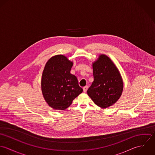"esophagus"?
I'll return each instance as SVG.
<instances>
[{
  "instance_id": "34e87169",
  "label": "esophagus",
  "mask_w": 155,
  "mask_h": 155,
  "mask_svg": "<svg viewBox=\"0 0 155 155\" xmlns=\"http://www.w3.org/2000/svg\"><path fill=\"white\" fill-rule=\"evenodd\" d=\"M88 88V86H85V87H84V88H83V90H84V92H87V89Z\"/></svg>"
}]
</instances>
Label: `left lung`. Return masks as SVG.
<instances>
[{
    "instance_id": "left-lung-1",
    "label": "left lung",
    "mask_w": 155,
    "mask_h": 155,
    "mask_svg": "<svg viewBox=\"0 0 155 155\" xmlns=\"http://www.w3.org/2000/svg\"><path fill=\"white\" fill-rule=\"evenodd\" d=\"M94 82L87 94L94 103L101 108L114 104L123 91V81L119 70L105 55L93 63Z\"/></svg>"
}]
</instances>
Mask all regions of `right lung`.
<instances>
[{"label":"right lung","mask_w":155,"mask_h":155,"mask_svg":"<svg viewBox=\"0 0 155 155\" xmlns=\"http://www.w3.org/2000/svg\"><path fill=\"white\" fill-rule=\"evenodd\" d=\"M73 63L63 55H55L46 63L42 77L45 100L52 108L65 110L83 89L77 78L70 73Z\"/></svg>","instance_id":"add662e5"}]
</instances>
